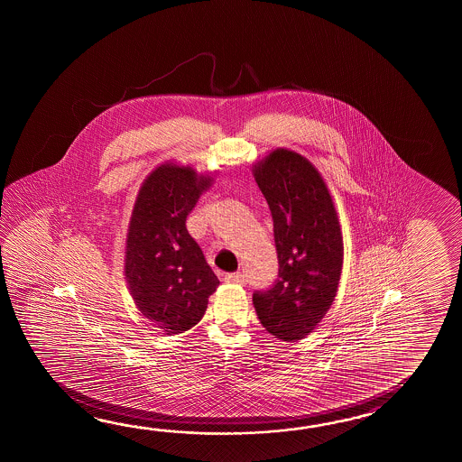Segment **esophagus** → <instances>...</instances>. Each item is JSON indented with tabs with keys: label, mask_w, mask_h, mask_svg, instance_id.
I'll return each instance as SVG.
<instances>
[{
	"label": "esophagus",
	"mask_w": 462,
	"mask_h": 462,
	"mask_svg": "<svg viewBox=\"0 0 462 462\" xmlns=\"http://www.w3.org/2000/svg\"><path fill=\"white\" fill-rule=\"evenodd\" d=\"M226 282H233V284H245V277L239 273H233V274L225 275Z\"/></svg>",
	"instance_id": "1"
}]
</instances>
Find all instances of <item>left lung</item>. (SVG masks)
<instances>
[{"mask_svg": "<svg viewBox=\"0 0 462 462\" xmlns=\"http://www.w3.org/2000/svg\"><path fill=\"white\" fill-rule=\"evenodd\" d=\"M271 209L279 257L275 284L253 295L269 334L302 340L332 307L344 265V237L334 198L320 171L304 155L275 148L253 165Z\"/></svg>", "mask_w": 462, "mask_h": 462, "instance_id": "8db88e82", "label": "left lung"}]
</instances>
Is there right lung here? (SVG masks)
I'll use <instances>...</instances> for the list:
<instances>
[{"label": "right lung", "mask_w": 462, "mask_h": 462, "mask_svg": "<svg viewBox=\"0 0 462 462\" xmlns=\"http://www.w3.org/2000/svg\"><path fill=\"white\" fill-rule=\"evenodd\" d=\"M213 173L168 160L138 189L125 239L124 274L134 302L165 335L203 319L219 281L187 229V217Z\"/></svg>", "instance_id": "right-lung-1"}]
</instances>
